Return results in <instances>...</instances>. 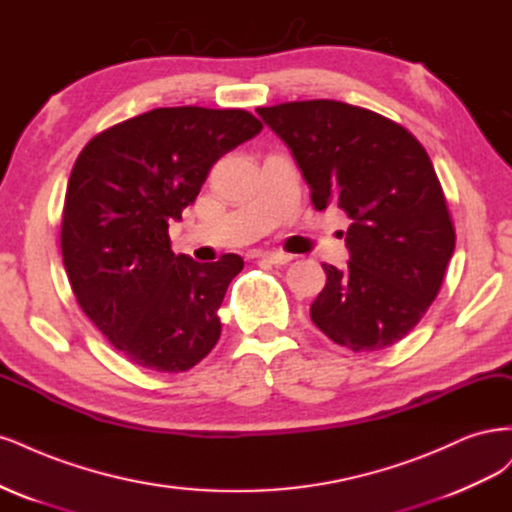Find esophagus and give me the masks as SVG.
Listing matches in <instances>:
<instances>
[{
  "mask_svg": "<svg viewBox=\"0 0 512 512\" xmlns=\"http://www.w3.org/2000/svg\"><path fill=\"white\" fill-rule=\"evenodd\" d=\"M261 259H266L268 263H274V266H287V263L293 259V255L283 253V251H268V253H261Z\"/></svg>",
  "mask_w": 512,
  "mask_h": 512,
  "instance_id": "esophagus-1",
  "label": "esophagus"
}]
</instances>
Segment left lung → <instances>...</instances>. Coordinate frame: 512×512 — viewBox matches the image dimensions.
Listing matches in <instances>:
<instances>
[{
    "label": "left lung",
    "mask_w": 512,
    "mask_h": 512,
    "mask_svg": "<svg viewBox=\"0 0 512 512\" xmlns=\"http://www.w3.org/2000/svg\"><path fill=\"white\" fill-rule=\"evenodd\" d=\"M283 140L317 210L349 214V268L323 263L310 306L321 332L355 353L402 340L436 300L455 229L430 155L402 125L336 100L257 108Z\"/></svg>",
    "instance_id": "1"
}]
</instances>
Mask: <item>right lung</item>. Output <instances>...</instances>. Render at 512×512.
Segmentation results:
<instances>
[{"label": "right lung", "mask_w": 512, "mask_h": 512, "mask_svg": "<svg viewBox=\"0 0 512 512\" xmlns=\"http://www.w3.org/2000/svg\"><path fill=\"white\" fill-rule=\"evenodd\" d=\"M263 129L246 110L155 108L97 134L65 191L61 253L85 315L131 364L185 372L221 336L217 310L240 255H174L170 221L210 168Z\"/></svg>", "instance_id": "obj_1"}]
</instances>
